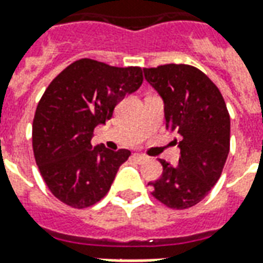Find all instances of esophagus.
<instances>
[{"label": "esophagus", "mask_w": 263, "mask_h": 263, "mask_svg": "<svg viewBox=\"0 0 263 263\" xmlns=\"http://www.w3.org/2000/svg\"><path fill=\"white\" fill-rule=\"evenodd\" d=\"M132 158L137 160V162H139V163H142V162H146V160H148V156H145V155L142 154H134L132 155Z\"/></svg>", "instance_id": "1"}]
</instances>
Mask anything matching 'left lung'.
<instances>
[{"instance_id":"left-lung-1","label":"left lung","mask_w":263,"mask_h":263,"mask_svg":"<svg viewBox=\"0 0 263 263\" xmlns=\"http://www.w3.org/2000/svg\"><path fill=\"white\" fill-rule=\"evenodd\" d=\"M145 79L165 104L166 128L177 132L179 165L159 159L163 172L151 182L152 196L176 210L200 203L215 183L230 152V114L226 101L201 70L189 65L143 69Z\"/></svg>"}]
</instances>
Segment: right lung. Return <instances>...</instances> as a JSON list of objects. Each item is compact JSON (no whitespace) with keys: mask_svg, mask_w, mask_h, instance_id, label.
<instances>
[{"mask_svg":"<svg viewBox=\"0 0 263 263\" xmlns=\"http://www.w3.org/2000/svg\"><path fill=\"white\" fill-rule=\"evenodd\" d=\"M143 81L141 67L76 60L49 84L37 104L33 155L49 190L62 203L86 209L108 193L131 152L92 148V131L112 117L122 98Z\"/></svg>","mask_w":263,"mask_h":263,"instance_id":"right-lung-1","label":"right lung"}]
</instances>
